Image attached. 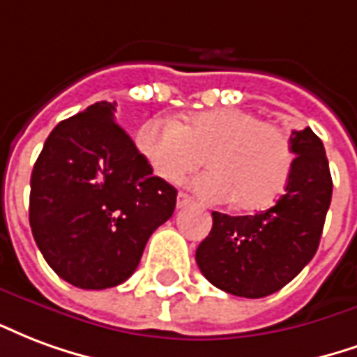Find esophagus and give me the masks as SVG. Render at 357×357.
<instances>
[{"instance_id": "1", "label": "esophagus", "mask_w": 357, "mask_h": 357, "mask_svg": "<svg viewBox=\"0 0 357 357\" xmlns=\"http://www.w3.org/2000/svg\"><path fill=\"white\" fill-rule=\"evenodd\" d=\"M190 202H192V197H190L188 194H184V192H178V196H176V207H178V209L186 207Z\"/></svg>"}]
</instances>
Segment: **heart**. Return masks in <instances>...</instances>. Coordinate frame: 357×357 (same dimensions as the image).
<instances>
[{
  "label": "heart",
  "mask_w": 357,
  "mask_h": 357,
  "mask_svg": "<svg viewBox=\"0 0 357 357\" xmlns=\"http://www.w3.org/2000/svg\"><path fill=\"white\" fill-rule=\"evenodd\" d=\"M137 146L153 173L173 184L202 167L207 155L213 169L197 176L194 190L209 202H234L241 209L274 204L295 167L287 132L243 108L197 112L184 125L150 119L140 127Z\"/></svg>",
  "instance_id": "obj_1"
}]
</instances>
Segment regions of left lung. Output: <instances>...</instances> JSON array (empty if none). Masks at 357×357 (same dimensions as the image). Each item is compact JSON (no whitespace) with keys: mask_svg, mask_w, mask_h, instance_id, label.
<instances>
[{"mask_svg":"<svg viewBox=\"0 0 357 357\" xmlns=\"http://www.w3.org/2000/svg\"><path fill=\"white\" fill-rule=\"evenodd\" d=\"M291 144L295 167L275 205L245 217L213 211V228L197 247L202 274L230 295H272L316 255L331 205L329 161L310 127L291 132Z\"/></svg>","mask_w":357,"mask_h":357,"instance_id":"8db88e82","label":"left lung"}]
</instances>
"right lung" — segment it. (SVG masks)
Returning <instances> with one entry per match:
<instances>
[{"instance_id": "add662e5", "label": "right lung", "mask_w": 357, "mask_h": 357, "mask_svg": "<svg viewBox=\"0 0 357 357\" xmlns=\"http://www.w3.org/2000/svg\"><path fill=\"white\" fill-rule=\"evenodd\" d=\"M95 102L47 137L30 178V226L47 264L79 289L116 287L137 270L153 230L171 218L176 190Z\"/></svg>"}]
</instances>
